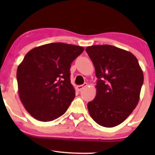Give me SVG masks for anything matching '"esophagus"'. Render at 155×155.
I'll return each mask as SVG.
<instances>
[{
  "mask_svg": "<svg viewBox=\"0 0 155 155\" xmlns=\"http://www.w3.org/2000/svg\"><path fill=\"white\" fill-rule=\"evenodd\" d=\"M87 83L84 82L82 85H78L76 87V89H77V90H78V91H81L82 89H83L84 87H87Z\"/></svg>",
  "mask_w": 155,
  "mask_h": 155,
  "instance_id": "1",
  "label": "esophagus"
}]
</instances>
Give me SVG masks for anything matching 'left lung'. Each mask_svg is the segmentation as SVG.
Here are the masks:
<instances>
[{
  "label": "left lung",
  "mask_w": 155,
  "mask_h": 155,
  "mask_svg": "<svg viewBox=\"0 0 155 155\" xmlns=\"http://www.w3.org/2000/svg\"><path fill=\"white\" fill-rule=\"evenodd\" d=\"M95 68L97 94L87 108L97 124L112 128L124 122L140 99L144 75L132 53L111 45L87 46Z\"/></svg>",
  "instance_id": "8db88e82"
}]
</instances>
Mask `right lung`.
I'll list each match as a JSON object with an SVG mask.
<instances>
[{
  "mask_svg": "<svg viewBox=\"0 0 155 155\" xmlns=\"http://www.w3.org/2000/svg\"><path fill=\"white\" fill-rule=\"evenodd\" d=\"M83 51L82 46L58 42L35 47L25 55L17 70L18 94L33 118L51 121L65 113L75 96L71 63Z\"/></svg>",
  "mask_w": 155,
  "mask_h": 155,
  "instance_id": "obj_1",
  "label": "right lung"
}]
</instances>
